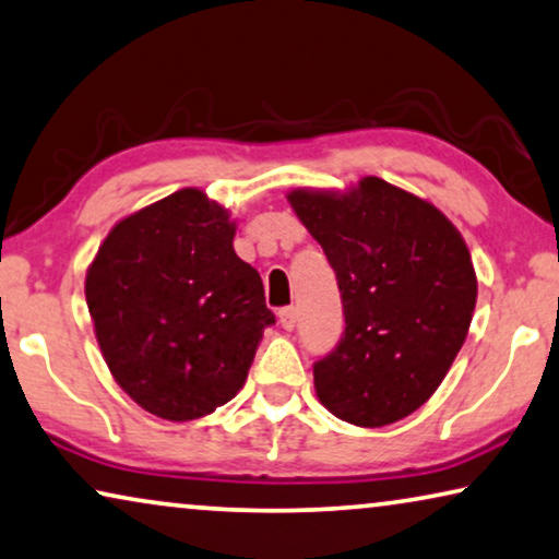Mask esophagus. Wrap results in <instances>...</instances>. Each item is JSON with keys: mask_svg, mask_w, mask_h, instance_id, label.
I'll list each match as a JSON object with an SVG mask.
<instances>
[{"mask_svg": "<svg viewBox=\"0 0 559 559\" xmlns=\"http://www.w3.org/2000/svg\"><path fill=\"white\" fill-rule=\"evenodd\" d=\"M278 321H281V326L286 329V331H294V329H296V321H298V311H296L294 306L281 308V311H278Z\"/></svg>", "mask_w": 559, "mask_h": 559, "instance_id": "esophagus-1", "label": "esophagus"}]
</instances>
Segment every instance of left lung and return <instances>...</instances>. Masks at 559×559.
Masks as SVG:
<instances>
[{
	"label": "left lung",
	"mask_w": 559,
	"mask_h": 559,
	"mask_svg": "<svg viewBox=\"0 0 559 559\" xmlns=\"http://www.w3.org/2000/svg\"><path fill=\"white\" fill-rule=\"evenodd\" d=\"M288 203L336 271L344 336L313 364L326 409L386 427L427 402L469 331L477 276L444 213L381 178L338 190L296 188Z\"/></svg>",
	"instance_id": "8db88e82"
}]
</instances>
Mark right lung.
<instances>
[{"label": "right lung", "instance_id": "right-lung-1", "mask_svg": "<svg viewBox=\"0 0 559 559\" xmlns=\"http://www.w3.org/2000/svg\"><path fill=\"white\" fill-rule=\"evenodd\" d=\"M233 236L226 207L182 188L122 218L87 269L85 298L107 369L160 419H200L230 402L263 329L276 323Z\"/></svg>", "mask_w": 559, "mask_h": 559}]
</instances>
